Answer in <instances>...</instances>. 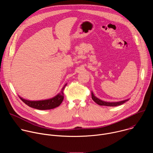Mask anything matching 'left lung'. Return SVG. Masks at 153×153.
<instances>
[{"mask_svg":"<svg viewBox=\"0 0 153 153\" xmlns=\"http://www.w3.org/2000/svg\"><path fill=\"white\" fill-rule=\"evenodd\" d=\"M91 97H92V99L99 105L108 106H118V105H120L125 103L126 102H127L129 100V99H126V100L117 102H107L101 100L97 98L96 97L94 96V95L93 94V93H91Z\"/></svg>","mask_w":153,"mask_h":153,"instance_id":"left-lung-1","label":"left lung"}]
</instances>
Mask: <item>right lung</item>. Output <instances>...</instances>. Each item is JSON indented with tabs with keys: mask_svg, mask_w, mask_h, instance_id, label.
I'll return each mask as SVG.
<instances>
[{
	"mask_svg": "<svg viewBox=\"0 0 153 153\" xmlns=\"http://www.w3.org/2000/svg\"><path fill=\"white\" fill-rule=\"evenodd\" d=\"M67 84H65L62 88L60 93L58 94L54 97L48 99V100H39V101H31L25 100L23 98L19 97V98L22 100L26 105L28 106L37 109V110H51L54 108L59 106L62 102L64 96H63V90L66 86Z\"/></svg>",
	"mask_w": 153,
	"mask_h": 153,
	"instance_id": "add662e5",
	"label": "right lung"
}]
</instances>
